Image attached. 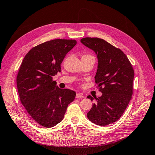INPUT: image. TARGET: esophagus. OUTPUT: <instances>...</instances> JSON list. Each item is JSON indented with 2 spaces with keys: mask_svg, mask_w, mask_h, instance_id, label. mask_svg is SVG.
Instances as JSON below:
<instances>
[{
  "mask_svg": "<svg viewBox=\"0 0 155 155\" xmlns=\"http://www.w3.org/2000/svg\"><path fill=\"white\" fill-rule=\"evenodd\" d=\"M76 98H84V97H85V96H84L83 94H82L79 93V92H78V93L76 94Z\"/></svg>",
  "mask_w": 155,
  "mask_h": 155,
  "instance_id": "34e87169",
  "label": "esophagus"
}]
</instances>
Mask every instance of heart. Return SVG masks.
<instances>
[{
  "label": "heart",
  "mask_w": 155,
  "mask_h": 155,
  "mask_svg": "<svg viewBox=\"0 0 155 155\" xmlns=\"http://www.w3.org/2000/svg\"><path fill=\"white\" fill-rule=\"evenodd\" d=\"M86 56H91V55H86Z\"/></svg>",
  "instance_id": "heart-1"
}]
</instances>
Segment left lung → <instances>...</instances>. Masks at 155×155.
Wrapping results in <instances>:
<instances>
[{
    "instance_id": "left-lung-1",
    "label": "left lung",
    "mask_w": 155,
    "mask_h": 155,
    "mask_svg": "<svg viewBox=\"0 0 155 155\" xmlns=\"http://www.w3.org/2000/svg\"><path fill=\"white\" fill-rule=\"evenodd\" d=\"M81 43L96 53L98 60L95 82L102 95L87 114L91 122L106 126L123 114L133 94L134 70L126 55L105 40L85 37ZM92 101L94 98L88 96Z\"/></svg>"
}]
</instances>
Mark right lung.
<instances>
[{
  "instance_id": "add662e5",
  "label": "right lung",
  "mask_w": 155,
  "mask_h": 155,
  "mask_svg": "<svg viewBox=\"0 0 155 155\" xmlns=\"http://www.w3.org/2000/svg\"><path fill=\"white\" fill-rule=\"evenodd\" d=\"M72 39H54L31 48L23 59L17 77L22 105L37 123L50 128L61 121L76 93L61 89L52 80L61 72L65 55L76 46Z\"/></svg>"
}]
</instances>
